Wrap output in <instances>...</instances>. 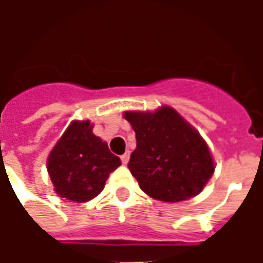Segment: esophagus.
<instances>
[{
    "instance_id": "34e87169",
    "label": "esophagus",
    "mask_w": 263,
    "mask_h": 263,
    "mask_svg": "<svg viewBox=\"0 0 263 263\" xmlns=\"http://www.w3.org/2000/svg\"><path fill=\"white\" fill-rule=\"evenodd\" d=\"M128 160H129V152H125V154L121 156V162H122L124 165H126V163H128Z\"/></svg>"
}]
</instances>
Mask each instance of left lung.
Segmentation results:
<instances>
[{"label":"left lung","mask_w":263,"mask_h":263,"mask_svg":"<svg viewBox=\"0 0 263 263\" xmlns=\"http://www.w3.org/2000/svg\"><path fill=\"white\" fill-rule=\"evenodd\" d=\"M137 148L128 167L151 197L177 203L198 194L214 173L204 139L171 107L155 112L126 111Z\"/></svg>","instance_id":"1"}]
</instances>
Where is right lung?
Returning a JSON list of instances; mask_svg holds the SVG:
<instances>
[{
	"label": "right lung",
	"instance_id": "add662e5",
	"mask_svg": "<svg viewBox=\"0 0 263 263\" xmlns=\"http://www.w3.org/2000/svg\"><path fill=\"white\" fill-rule=\"evenodd\" d=\"M120 165V158L92 134L90 121H74L48 158L54 192L77 203L88 201L101 193L109 173Z\"/></svg>",
	"mask_w": 263,
	"mask_h": 263
}]
</instances>
